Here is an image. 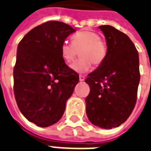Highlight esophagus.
<instances>
[{
  "instance_id": "1",
  "label": "esophagus",
  "mask_w": 151,
  "mask_h": 151,
  "mask_svg": "<svg viewBox=\"0 0 151 151\" xmlns=\"http://www.w3.org/2000/svg\"><path fill=\"white\" fill-rule=\"evenodd\" d=\"M84 79H85V76H83V75H79V81H84Z\"/></svg>"
}]
</instances>
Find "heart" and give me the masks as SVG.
I'll return each instance as SVG.
<instances>
[{
  "label": "heart",
  "mask_w": 151,
  "mask_h": 151,
  "mask_svg": "<svg viewBox=\"0 0 151 151\" xmlns=\"http://www.w3.org/2000/svg\"><path fill=\"white\" fill-rule=\"evenodd\" d=\"M107 45L95 31H83L75 34L72 43L64 42L60 46L61 57L66 63H72L79 52L80 58L71 65L73 71L79 73L88 72L92 67L99 66L107 55Z\"/></svg>",
  "instance_id": "1"
}]
</instances>
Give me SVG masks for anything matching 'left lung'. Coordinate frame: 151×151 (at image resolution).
<instances>
[{"label": "left lung", "instance_id": "left-lung-1", "mask_svg": "<svg viewBox=\"0 0 151 151\" xmlns=\"http://www.w3.org/2000/svg\"><path fill=\"white\" fill-rule=\"evenodd\" d=\"M99 29L106 37L108 51L105 60L85 80L90 86L86 111L93 124L111 129L126 121L136 103L139 53L124 33L109 25Z\"/></svg>", "mask_w": 151, "mask_h": 151}]
</instances>
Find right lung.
Here are the masks:
<instances>
[{"mask_svg":"<svg viewBox=\"0 0 151 151\" xmlns=\"http://www.w3.org/2000/svg\"><path fill=\"white\" fill-rule=\"evenodd\" d=\"M76 30L59 21H48L19 42L13 70L14 94L23 115L39 127L61 118L66 101L79 83V75L61 57L60 46Z\"/></svg>","mask_w":151,"mask_h":151,"instance_id":"obj_1","label":"right lung"}]
</instances>
